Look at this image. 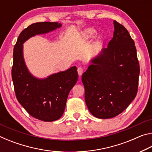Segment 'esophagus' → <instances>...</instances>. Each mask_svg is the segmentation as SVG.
<instances>
[{
    "mask_svg": "<svg viewBox=\"0 0 152 152\" xmlns=\"http://www.w3.org/2000/svg\"><path fill=\"white\" fill-rule=\"evenodd\" d=\"M77 71H78V74L79 76H80L82 75V74H83L84 70H83V68H81V67H79V68H78V69H77Z\"/></svg>",
    "mask_w": 152,
    "mask_h": 152,
    "instance_id": "34e87169",
    "label": "esophagus"
}]
</instances>
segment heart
<instances>
[{"mask_svg": "<svg viewBox=\"0 0 152 152\" xmlns=\"http://www.w3.org/2000/svg\"><path fill=\"white\" fill-rule=\"evenodd\" d=\"M96 30L93 29V28H88V29H85L82 32V34H81L82 38L85 40L90 39L94 37V35L96 34ZM101 39H102L101 37H99L98 42H101Z\"/></svg>", "mask_w": 152, "mask_h": 152, "instance_id": "obj_1", "label": "heart"}]
</instances>
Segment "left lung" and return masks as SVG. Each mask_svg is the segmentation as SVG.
Listing matches in <instances>:
<instances>
[{
  "label": "left lung",
  "instance_id": "left-lung-1",
  "mask_svg": "<svg viewBox=\"0 0 152 152\" xmlns=\"http://www.w3.org/2000/svg\"><path fill=\"white\" fill-rule=\"evenodd\" d=\"M113 37L82 74L85 102L99 119L117 116L137 95L140 65L137 50L128 31L113 21Z\"/></svg>",
  "mask_w": 152,
  "mask_h": 152
}]
</instances>
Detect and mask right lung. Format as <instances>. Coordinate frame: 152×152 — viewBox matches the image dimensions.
Segmentation results:
<instances>
[{"label": "right lung", "mask_w": 152, "mask_h": 152, "mask_svg": "<svg viewBox=\"0 0 152 152\" xmlns=\"http://www.w3.org/2000/svg\"><path fill=\"white\" fill-rule=\"evenodd\" d=\"M56 22H39L25 28L18 37L13 50L12 79L19 103L32 117L51 122L62 116L68 94L78 80L76 66L39 79L31 74L25 65L23 44L35 35L44 34L60 27Z\"/></svg>", "instance_id": "right-lung-1"}]
</instances>
